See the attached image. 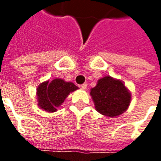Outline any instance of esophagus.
Returning <instances> with one entry per match:
<instances>
[{"mask_svg":"<svg viewBox=\"0 0 161 161\" xmlns=\"http://www.w3.org/2000/svg\"><path fill=\"white\" fill-rule=\"evenodd\" d=\"M81 89H83V90H86L87 89V84H83L81 85Z\"/></svg>","mask_w":161,"mask_h":161,"instance_id":"esophagus-1","label":"esophagus"}]
</instances>
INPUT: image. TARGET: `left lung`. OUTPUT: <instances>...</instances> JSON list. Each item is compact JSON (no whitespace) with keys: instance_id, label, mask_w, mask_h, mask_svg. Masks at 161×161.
Listing matches in <instances>:
<instances>
[{"instance_id":"1","label":"left lung","mask_w":161,"mask_h":161,"mask_svg":"<svg viewBox=\"0 0 161 161\" xmlns=\"http://www.w3.org/2000/svg\"><path fill=\"white\" fill-rule=\"evenodd\" d=\"M91 96L97 111L109 117L121 115L131 101V94L124 84L109 76L98 80L96 87L91 90Z\"/></svg>"}]
</instances>
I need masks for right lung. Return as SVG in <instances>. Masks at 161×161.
<instances>
[{
  "label": "right lung",
  "instance_id": "add662e5",
  "mask_svg": "<svg viewBox=\"0 0 161 161\" xmlns=\"http://www.w3.org/2000/svg\"><path fill=\"white\" fill-rule=\"evenodd\" d=\"M78 87L71 82L56 78L52 82L46 81L39 85L37 89L38 104L47 112H55L62 104L70 92Z\"/></svg>",
  "mask_w": 161,
  "mask_h": 161
}]
</instances>
